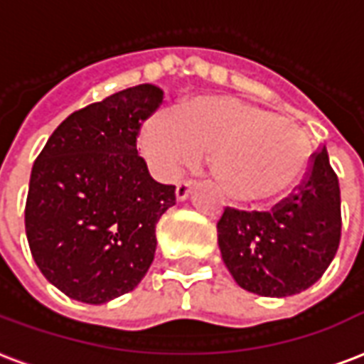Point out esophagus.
<instances>
[{"label": "esophagus", "mask_w": 364, "mask_h": 364, "mask_svg": "<svg viewBox=\"0 0 364 364\" xmlns=\"http://www.w3.org/2000/svg\"><path fill=\"white\" fill-rule=\"evenodd\" d=\"M193 187H194V181H191V179H181V181L177 183V188H176L177 200H185L188 194H191V191H193Z\"/></svg>", "instance_id": "esophagus-1"}]
</instances>
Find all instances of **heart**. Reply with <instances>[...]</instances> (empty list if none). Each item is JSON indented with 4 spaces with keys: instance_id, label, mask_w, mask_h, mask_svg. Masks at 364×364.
I'll list each match as a JSON object with an SVG mask.
<instances>
[{
    "instance_id": "obj_1",
    "label": "heart",
    "mask_w": 364,
    "mask_h": 364,
    "mask_svg": "<svg viewBox=\"0 0 364 364\" xmlns=\"http://www.w3.org/2000/svg\"><path fill=\"white\" fill-rule=\"evenodd\" d=\"M141 151L160 176L210 151V170L231 196L269 202L307 170L311 145L304 127L237 97H194L176 114L158 112L141 132Z\"/></svg>"
}]
</instances>
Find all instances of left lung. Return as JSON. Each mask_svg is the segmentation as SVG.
<instances>
[{
  "mask_svg": "<svg viewBox=\"0 0 364 364\" xmlns=\"http://www.w3.org/2000/svg\"><path fill=\"white\" fill-rule=\"evenodd\" d=\"M342 237L340 183L324 146L298 187L269 212L227 206L218 221L223 263L248 292L284 298L323 277Z\"/></svg>",
  "mask_w": 364,
  "mask_h": 364,
  "instance_id": "left-lung-1",
  "label": "left lung"
}]
</instances>
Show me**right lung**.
<instances>
[{
    "label": "right lung",
    "mask_w": 364,
    "mask_h": 364,
    "mask_svg": "<svg viewBox=\"0 0 364 364\" xmlns=\"http://www.w3.org/2000/svg\"><path fill=\"white\" fill-rule=\"evenodd\" d=\"M151 83L72 112L38 154L24 225L47 281L83 304H107L143 281L156 223L176 185L154 181L137 152L143 122L162 105Z\"/></svg>",
    "instance_id": "obj_1"
}]
</instances>
